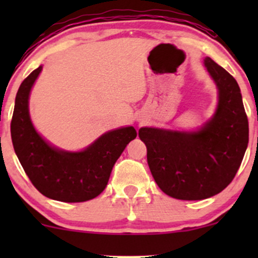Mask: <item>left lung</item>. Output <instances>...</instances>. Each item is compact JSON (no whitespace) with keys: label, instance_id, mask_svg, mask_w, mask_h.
<instances>
[{"label":"left lung","instance_id":"1","mask_svg":"<svg viewBox=\"0 0 258 258\" xmlns=\"http://www.w3.org/2000/svg\"><path fill=\"white\" fill-rule=\"evenodd\" d=\"M204 63L218 87L212 120L193 133L148 127L138 132L156 184L179 200H203L221 193L235 177L248 143V121L238 82L211 58Z\"/></svg>","mask_w":258,"mask_h":258}]
</instances>
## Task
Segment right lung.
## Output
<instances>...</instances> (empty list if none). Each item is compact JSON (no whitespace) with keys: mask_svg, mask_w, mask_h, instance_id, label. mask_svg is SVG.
<instances>
[{"mask_svg":"<svg viewBox=\"0 0 258 258\" xmlns=\"http://www.w3.org/2000/svg\"><path fill=\"white\" fill-rule=\"evenodd\" d=\"M41 70L42 67L35 69L18 90L11 122L14 152L26 176L44 197L63 203L91 200L104 190L115 162L137 132L133 127L110 131L79 153L51 147L35 131L29 116V94Z\"/></svg>","mask_w":258,"mask_h":258,"instance_id":"right-lung-1","label":"right lung"}]
</instances>
